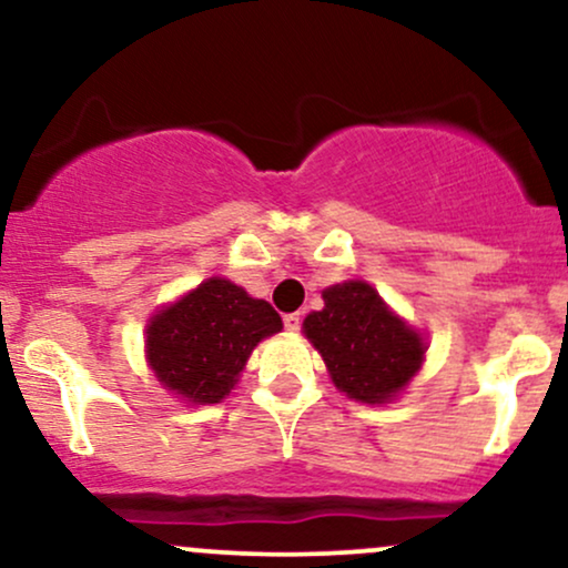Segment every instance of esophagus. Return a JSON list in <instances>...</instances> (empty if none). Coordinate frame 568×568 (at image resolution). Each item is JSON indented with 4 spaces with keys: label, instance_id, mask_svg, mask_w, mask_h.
<instances>
[{
    "label": "esophagus",
    "instance_id": "34e87169",
    "mask_svg": "<svg viewBox=\"0 0 568 568\" xmlns=\"http://www.w3.org/2000/svg\"><path fill=\"white\" fill-rule=\"evenodd\" d=\"M283 325L285 331H298L302 328V315H298V312H288V315L283 317Z\"/></svg>",
    "mask_w": 568,
    "mask_h": 568
}]
</instances>
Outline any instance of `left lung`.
I'll list each match as a JSON object with an SVG mask.
<instances>
[{
	"label": "left lung",
	"mask_w": 568,
	"mask_h": 568,
	"mask_svg": "<svg viewBox=\"0 0 568 568\" xmlns=\"http://www.w3.org/2000/svg\"><path fill=\"white\" fill-rule=\"evenodd\" d=\"M323 302L321 312L306 315L304 334L321 349L336 387L363 403L400 393L425 357L419 334L361 280L325 288Z\"/></svg>",
	"instance_id": "8db88e82"
}]
</instances>
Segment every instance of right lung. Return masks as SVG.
Masks as SVG:
<instances>
[{"mask_svg":"<svg viewBox=\"0 0 568 568\" xmlns=\"http://www.w3.org/2000/svg\"><path fill=\"white\" fill-rule=\"evenodd\" d=\"M280 328L283 321L270 304L230 280L211 277L149 325V366L168 389L192 403H219L251 349Z\"/></svg>","mask_w":568,"mask_h":568,"instance_id":"add662e5","label":"right lung"}]
</instances>
